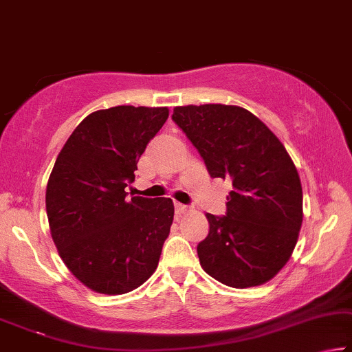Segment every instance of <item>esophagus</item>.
<instances>
[{
    "label": "esophagus",
    "mask_w": 352,
    "mask_h": 352,
    "mask_svg": "<svg viewBox=\"0 0 352 352\" xmlns=\"http://www.w3.org/2000/svg\"><path fill=\"white\" fill-rule=\"evenodd\" d=\"M175 210H176V215H179V217H181V215H182V214H186V212H187V210H188V208L186 206V204L176 203V204H175Z\"/></svg>",
    "instance_id": "1"
}]
</instances>
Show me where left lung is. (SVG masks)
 <instances>
[{"label": "left lung", "instance_id": "8db88e82", "mask_svg": "<svg viewBox=\"0 0 352 352\" xmlns=\"http://www.w3.org/2000/svg\"><path fill=\"white\" fill-rule=\"evenodd\" d=\"M173 121L209 175L232 184L226 215L206 214L209 234L197 247L204 272L231 288L269 282L293 255L304 217L294 162L266 124L242 107H175Z\"/></svg>", "mask_w": 352, "mask_h": 352}]
</instances>
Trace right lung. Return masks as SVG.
<instances>
[{"label": "right lung", "instance_id": "right-lung-1", "mask_svg": "<svg viewBox=\"0 0 352 352\" xmlns=\"http://www.w3.org/2000/svg\"><path fill=\"white\" fill-rule=\"evenodd\" d=\"M166 107L97 110L75 127L48 177L45 206L58 253L85 286L124 294L157 269L175 215L171 198H126Z\"/></svg>", "mask_w": 352, "mask_h": 352}]
</instances>
